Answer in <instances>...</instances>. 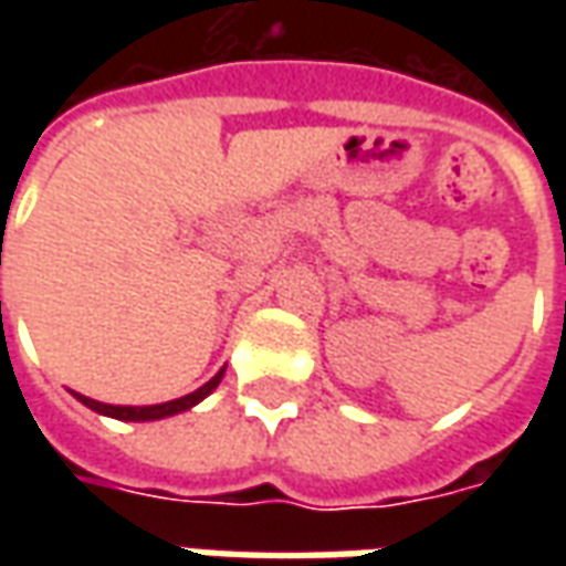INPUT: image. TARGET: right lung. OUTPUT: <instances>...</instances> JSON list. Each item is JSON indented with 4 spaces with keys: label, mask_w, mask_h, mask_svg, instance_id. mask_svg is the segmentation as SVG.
Returning <instances> with one entry per match:
<instances>
[{
    "label": "right lung",
    "mask_w": 566,
    "mask_h": 566,
    "mask_svg": "<svg viewBox=\"0 0 566 566\" xmlns=\"http://www.w3.org/2000/svg\"><path fill=\"white\" fill-rule=\"evenodd\" d=\"M227 369V367H223ZM223 369H218L214 376H211L202 388H197L193 394H185V397H178V400H166V403L157 406H112V403H99V400H91V397H84V394H75L81 403L93 409V412H99V416L117 418V421H160V418L178 416V412H187V409H193L197 403H202L206 397H209L223 379Z\"/></svg>",
    "instance_id": "1"
}]
</instances>
